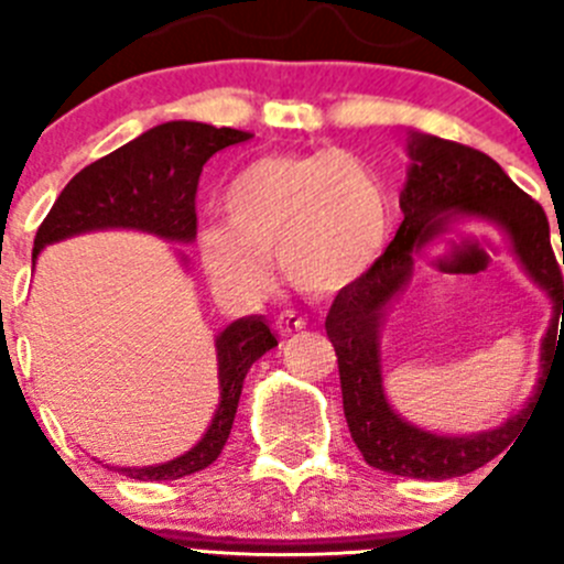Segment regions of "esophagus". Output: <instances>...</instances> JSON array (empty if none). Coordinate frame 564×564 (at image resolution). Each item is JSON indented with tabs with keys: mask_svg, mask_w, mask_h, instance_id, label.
<instances>
[{
	"mask_svg": "<svg viewBox=\"0 0 564 564\" xmlns=\"http://www.w3.org/2000/svg\"><path fill=\"white\" fill-rule=\"evenodd\" d=\"M304 318L299 316V313H293V310H285V313H279L276 316V329L282 335H293V333H302L304 329Z\"/></svg>",
	"mask_w": 564,
	"mask_h": 564,
	"instance_id": "1",
	"label": "esophagus"
}]
</instances>
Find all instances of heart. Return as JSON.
I'll return each mask as SVG.
<instances>
[{
  "label": "heart",
  "instance_id": "1",
  "mask_svg": "<svg viewBox=\"0 0 564 564\" xmlns=\"http://www.w3.org/2000/svg\"><path fill=\"white\" fill-rule=\"evenodd\" d=\"M224 212L200 226L198 254L212 282L240 299L268 291V254L296 291H344L375 268L391 229L380 175L344 151L254 159L229 181Z\"/></svg>",
  "mask_w": 564,
  "mask_h": 564
}]
</instances>
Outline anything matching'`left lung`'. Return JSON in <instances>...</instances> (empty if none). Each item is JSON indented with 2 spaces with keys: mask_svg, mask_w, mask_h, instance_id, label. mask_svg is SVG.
<instances>
[{
  "mask_svg": "<svg viewBox=\"0 0 564 564\" xmlns=\"http://www.w3.org/2000/svg\"><path fill=\"white\" fill-rule=\"evenodd\" d=\"M405 156L400 229L375 268L335 296L324 327L338 355L346 425L366 464L405 478L447 481L492 462L531 420L545 375L556 355H564V282L545 212L495 159L420 131H405ZM464 225H484L505 240L527 275L550 296L552 324L541 341V380L530 402L489 432L442 434L405 421L388 402L382 327L415 260Z\"/></svg>",
  "mask_w": 564,
  "mask_h": 564,
  "instance_id": "1",
  "label": "left lung"
}]
</instances>
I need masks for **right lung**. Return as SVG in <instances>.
I'll list each match as a JSON object with an SVG mask.
<instances>
[{
    "label": "right lung",
    "instance_id": "1",
    "mask_svg": "<svg viewBox=\"0 0 564 564\" xmlns=\"http://www.w3.org/2000/svg\"><path fill=\"white\" fill-rule=\"evenodd\" d=\"M248 131L215 128L195 120H173L139 133L95 164L83 167L64 187L44 224L35 231L33 268L53 242L89 231H142L164 242H195V189L212 153L246 142ZM181 268L187 254L175 248ZM276 346V335L262 316H242L215 335L218 352V391L209 427L187 453L151 467H120L139 481H178L209 467L224 451L235 425L237 402L248 369Z\"/></svg>",
    "mask_w": 564,
    "mask_h": 564
}]
</instances>
